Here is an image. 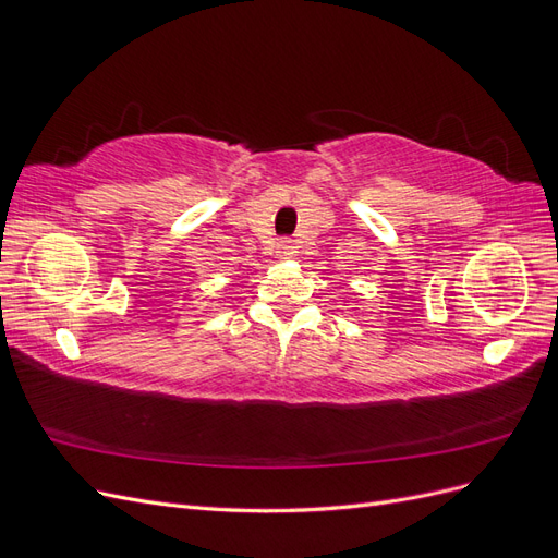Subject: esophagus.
<instances>
[{
  "instance_id": "34e87169",
  "label": "esophagus",
  "mask_w": 558,
  "mask_h": 558,
  "mask_svg": "<svg viewBox=\"0 0 558 558\" xmlns=\"http://www.w3.org/2000/svg\"><path fill=\"white\" fill-rule=\"evenodd\" d=\"M277 256H279V258H293V256H298V244H295V240H281V242L277 244Z\"/></svg>"
}]
</instances>
